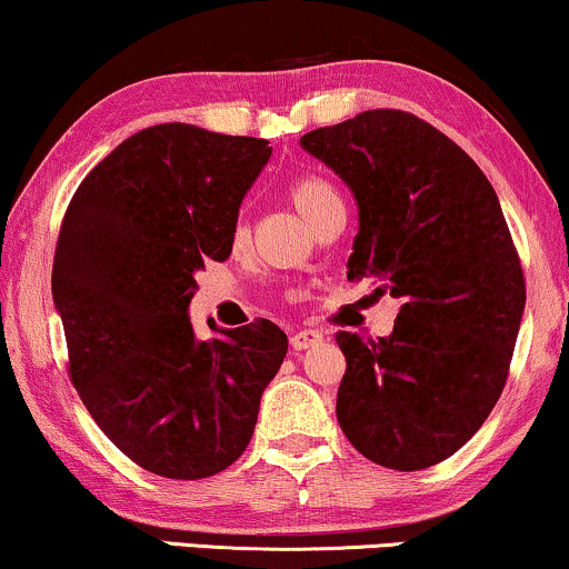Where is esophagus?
<instances>
[{"label":"esophagus","instance_id":"esophagus-1","mask_svg":"<svg viewBox=\"0 0 569 569\" xmlns=\"http://www.w3.org/2000/svg\"><path fill=\"white\" fill-rule=\"evenodd\" d=\"M321 341H323V333H321V331H316V329H302V331H295V333H292L290 345H292L295 352H302V349H310V347L321 345Z\"/></svg>","mask_w":569,"mask_h":569}]
</instances>
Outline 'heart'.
<instances>
[{"mask_svg":"<svg viewBox=\"0 0 569 569\" xmlns=\"http://www.w3.org/2000/svg\"><path fill=\"white\" fill-rule=\"evenodd\" d=\"M290 201L295 204V209L306 217L310 228H313L326 212H331L333 207H341L339 191L333 189L329 181H323V178L318 176H302L298 181H292ZM246 240H248V222L240 217L236 228H232V243L243 246Z\"/></svg>","mask_w":569,"mask_h":569,"instance_id":"heart-1","label":"heart"}]
</instances>
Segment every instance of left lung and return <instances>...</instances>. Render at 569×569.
Here are the masks:
<instances>
[{
	"label": "left lung",
	"instance_id": "obj_1",
	"mask_svg": "<svg viewBox=\"0 0 569 569\" xmlns=\"http://www.w3.org/2000/svg\"><path fill=\"white\" fill-rule=\"evenodd\" d=\"M300 147L357 201L347 279L401 300L388 337L337 333L341 430L386 469L446 461L500 399L526 308L500 199L461 147L391 108L310 131Z\"/></svg>",
	"mask_w": 569,
	"mask_h": 569
}]
</instances>
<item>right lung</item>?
I'll use <instances>...</instances> for the list:
<instances>
[{
    "label": "right lung",
    "mask_w": 569,
    "mask_h": 569,
    "mask_svg": "<svg viewBox=\"0 0 569 569\" xmlns=\"http://www.w3.org/2000/svg\"><path fill=\"white\" fill-rule=\"evenodd\" d=\"M267 139L158 123L116 147L74 191L51 292L69 376L121 453L168 479L228 469L251 442L287 333L259 318L193 333L197 271L224 261Z\"/></svg>",
    "instance_id": "obj_1"
}]
</instances>
